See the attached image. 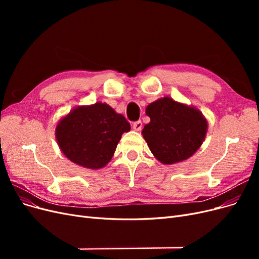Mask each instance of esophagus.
Returning <instances> with one entry per match:
<instances>
[{"mask_svg": "<svg viewBox=\"0 0 259 259\" xmlns=\"http://www.w3.org/2000/svg\"><path fill=\"white\" fill-rule=\"evenodd\" d=\"M142 127H143L142 121H136V122L133 123V130H134V131L139 132L140 130H142Z\"/></svg>", "mask_w": 259, "mask_h": 259, "instance_id": "obj_1", "label": "esophagus"}]
</instances>
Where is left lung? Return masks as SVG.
<instances>
[{
    "label": "left lung",
    "mask_w": 259,
    "mask_h": 259,
    "mask_svg": "<svg viewBox=\"0 0 259 259\" xmlns=\"http://www.w3.org/2000/svg\"><path fill=\"white\" fill-rule=\"evenodd\" d=\"M150 122L142 132L154 158L162 164L189 159L201 147L207 133V120L192 106L170 97L153 101L146 108Z\"/></svg>",
    "instance_id": "1"
}]
</instances>
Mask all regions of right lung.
Instances as JSON below:
<instances>
[{"label":"right lung","instance_id":"add662e5","mask_svg":"<svg viewBox=\"0 0 259 259\" xmlns=\"http://www.w3.org/2000/svg\"><path fill=\"white\" fill-rule=\"evenodd\" d=\"M131 125L105 103L79 106L58 121L55 136L61 152L76 165L99 169L110 162Z\"/></svg>","mask_w":259,"mask_h":259}]
</instances>
